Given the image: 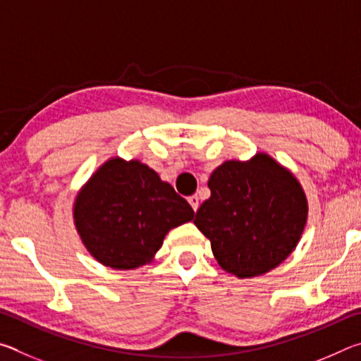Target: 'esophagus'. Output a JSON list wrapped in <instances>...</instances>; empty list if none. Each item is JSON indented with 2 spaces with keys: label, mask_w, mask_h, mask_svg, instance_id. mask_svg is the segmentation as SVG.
<instances>
[{
  "label": "esophagus",
  "mask_w": 361,
  "mask_h": 361,
  "mask_svg": "<svg viewBox=\"0 0 361 361\" xmlns=\"http://www.w3.org/2000/svg\"><path fill=\"white\" fill-rule=\"evenodd\" d=\"M188 202L189 204H191V207H192V210L194 212H197V209H199V197H197V195H189V197H188Z\"/></svg>",
  "instance_id": "34e87169"
}]
</instances>
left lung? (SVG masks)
Here are the masks:
<instances>
[{"label":"left lung","instance_id":"left-lung-1","mask_svg":"<svg viewBox=\"0 0 361 361\" xmlns=\"http://www.w3.org/2000/svg\"><path fill=\"white\" fill-rule=\"evenodd\" d=\"M212 195L194 224L210 240L218 264L253 279L288 258L307 223L309 204L291 170L267 152L226 161L209 178Z\"/></svg>","mask_w":361,"mask_h":361}]
</instances>
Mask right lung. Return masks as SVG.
Wrapping results in <instances>:
<instances>
[{
    "instance_id": "add662e5",
    "label": "right lung",
    "mask_w": 361,
    "mask_h": 361,
    "mask_svg": "<svg viewBox=\"0 0 361 361\" xmlns=\"http://www.w3.org/2000/svg\"><path fill=\"white\" fill-rule=\"evenodd\" d=\"M194 210L157 172L138 159L109 157L76 194L73 221L100 264L133 271L154 261L170 229Z\"/></svg>"
}]
</instances>
